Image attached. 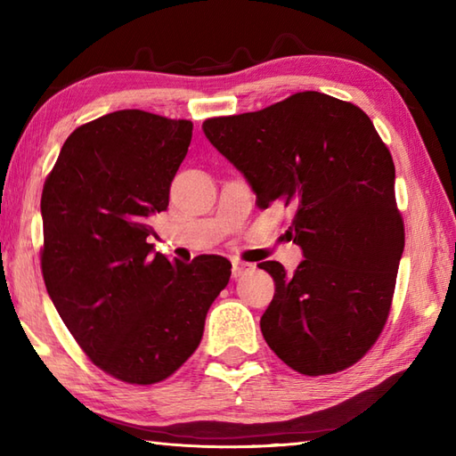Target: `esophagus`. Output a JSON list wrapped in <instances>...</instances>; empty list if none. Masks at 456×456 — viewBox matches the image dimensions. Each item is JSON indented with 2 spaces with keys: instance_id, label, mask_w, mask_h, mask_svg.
<instances>
[{
  "instance_id": "obj_1",
  "label": "esophagus",
  "mask_w": 456,
  "mask_h": 456,
  "mask_svg": "<svg viewBox=\"0 0 456 456\" xmlns=\"http://www.w3.org/2000/svg\"><path fill=\"white\" fill-rule=\"evenodd\" d=\"M256 266L250 265V263H240V260H237V263H233V268H231V273H233V278H240L245 276L248 273H253Z\"/></svg>"
}]
</instances>
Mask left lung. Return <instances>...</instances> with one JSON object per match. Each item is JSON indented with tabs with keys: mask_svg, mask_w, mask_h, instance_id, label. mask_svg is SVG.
I'll use <instances>...</instances> for the list:
<instances>
[{
	"mask_svg": "<svg viewBox=\"0 0 456 456\" xmlns=\"http://www.w3.org/2000/svg\"><path fill=\"white\" fill-rule=\"evenodd\" d=\"M201 129L260 208L296 209L288 235L305 258L294 274L258 265L276 282L260 317L268 346L307 376L345 370L382 333L403 253L390 151L361 108L319 92Z\"/></svg>",
	"mask_w": 456,
	"mask_h": 456,
	"instance_id": "left-lung-1",
	"label": "left lung"
}]
</instances>
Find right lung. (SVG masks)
<instances>
[{"label":"right lung","instance_id":"obj_1","mask_svg":"<svg viewBox=\"0 0 456 456\" xmlns=\"http://www.w3.org/2000/svg\"><path fill=\"white\" fill-rule=\"evenodd\" d=\"M191 121L121 110L62 144L41 198L43 278L58 315L95 366L129 384L168 378L196 351L231 263L154 253Z\"/></svg>","mask_w":456,"mask_h":456}]
</instances>
